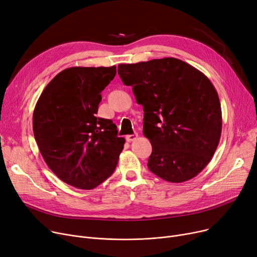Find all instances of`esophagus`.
<instances>
[{"mask_svg": "<svg viewBox=\"0 0 257 257\" xmlns=\"http://www.w3.org/2000/svg\"><path fill=\"white\" fill-rule=\"evenodd\" d=\"M138 133H134V134H130V136H126V141L127 142H133V141H136L137 139H138Z\"/></svg>", "mask_w": 257, "mask_h": 257, "instance_id": "34e87169", "label": "esophagus"}]
</instances>
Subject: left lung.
Listing matches in <instances>:
<instances>
[{
  "instance_id": "8db88e82",
  "label": "left lung",
  "mask_w": 257,
  "mask_h": 257,
  "mask_svg": "<svg viewBox=\"0 0 257 257\" xmlns=\"http://www.w3.org/2000/svg\"><path fill=\"white\" fill-rule=\"evenodd\" d=\"M117 73L144 107L143 132L152 145L149 170L175 183L197 176L222 132L221 104L210 80L173 57L119 64Z\"/></svg>"
}]
</instances>
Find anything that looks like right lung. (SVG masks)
<instances>
[{
  "mask_svg": "<svg viewBox=\"0 0 257 257\" xmlns=\"http://www.w3.org/2000/svg\"><path fill=\"white\" fill-rule=\"evenodd\" d=\"M115 74L114 65L65 69L50 81L34 108L40 154L60 180L81 190L109 177L124 148L112 120L97 117L101 92Z\"/></svg>",
  "mask_w": 257,
  "mask_h": 257,
  "instance_id": "right-lung-1",
  "label": "right lung"
}]
</instances>
